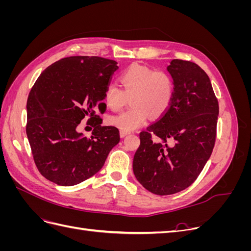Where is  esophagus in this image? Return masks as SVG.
I'll use <instances>...</instances> for the list:
<instances>
[{
  "mask_svg": "<svg viewBox=\"0 0 251 251\" xmlns=\"http://www.w3.org/2000/svg\"><path fill=\"white\" fill-rule=\"evenodd\" d=\"M128 134H130V133H128V132H126V131H123V130H121L120 131V137H126V135H128Z\"/></svg>",
  "mask_w": 251,
  "mask_h": 251,
  "instance_id": "esophagus-1",
  "label": "esophagus"
}]
</instances>
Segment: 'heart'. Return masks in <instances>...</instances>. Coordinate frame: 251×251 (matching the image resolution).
I'll use <instances>...</instances> for the list:
<instances>
[{
    "label": "heart",
    "instance_id": "obj_1",
    "mask_svg": "<svg viewBox=\"0 0 251 251\" xmlns=\"http://www.w3.org/2000/svg\"><path fill=\"white\" fill-rule=\"evenodd\" d=\"M123 89L109 85L103 100L114 112L123 110L128 102L132 107L119 115L109 117L111 126L123 131H132L141 126L149 118H158L169 110L175 94L172 75L164 70L140 65H132L120 75Z\"/></svg>",
    "mask_w": 251,
    "mask_h": 251
}]
</instances>
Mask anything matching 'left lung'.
Returning <instances> with one entry per match:
<instances>
[{
	"label": "left lung",
	"mask_w": 251,
	"mask_h": 251,
	"mask_svg": "<svg viewBox=\"0 0 251 251\" xmlns=\"http://www.w3.org/2000/svg\"><path fill=\"white\" fill-rule=\"evenodd\" d=\"M168 70L175 82L173 101L139 134L140 146L133 160L140 184L160 196L183 191L198 178L215 147L219 115L208 75L198 65L173 59Z\"/></svg>",
	"instance_id": "8db88e82"
}]
</instances>
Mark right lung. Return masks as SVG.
Returning a JSON list of instances; mask_svg holds the SVG:
<instances>
[{
    "label": "right lung",
    "mask_w": 251,
    "mask_h": 251,
    "mask_svg": "<svg viewBox=\"0 0 251 251\" xmlns=\"http://www.w3.org/2000/svg\"><path fill=\"white\" fill-rule=\"evenodd\" d=\"M118 69L113 59L70 56L45 69L27 100L26 133L33 160L43 176L57 185L72 186L100 171L119 142L115 126H102L103 93ZM95 127L85 138L80 121Z\"/></svg>",
    "instance_id": "obj_1"
}]
</instances>
